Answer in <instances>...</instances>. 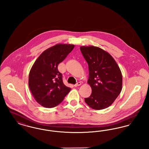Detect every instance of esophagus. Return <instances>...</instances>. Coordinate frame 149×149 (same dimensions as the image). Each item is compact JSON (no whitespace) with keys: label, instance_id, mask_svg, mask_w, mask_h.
<instances>
[{"label":"esophagus","instance_id":"34e87169","mask_svg":"<svg viewBox=\"0 0 149 149\" xmlns=\"http://www.w3.org/2000/svg\"><path fill=\"white\" fill-rule=\"evenodd\" d=\"M80 85H81V83H80V82H78V83H77L76 84H75V85H74V86L77 87V86H80Z\"/></svg>","mask_w":149,"mask_h":149}]
</instances>
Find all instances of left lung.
Wrapping results in <instances>:
<instances>
[{"label":"left lung","mask_w":149,"mask_h":149,"mask_svg":"<svg viewBox=\"0 0 149 149\" xmlns=\"http://www.w3.org/2000/svg\"><path fill=\"white\" fill-rule=\"evenodd\" d=\"M80 51L89 67L88 83L92 94L85 103L93 109L110 106L120 94L122 75L113 57L106 51L93 46H81Z\"/></svg>","instance_id":"1"}]
</instances>
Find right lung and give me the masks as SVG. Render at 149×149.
Wrapping results in <instances>:
<instances>
[{
  "mask_svg": "<svg viewBox=\"0 0 149 149\" xmlns=\"http://www.w3.org/2000/svg\"><path fill=\"white\" fill-rule=\"evenodd\" d=\"M74 45L57 44L37 58L29 71V86L36 102L45 108H53L63 102L71 90L63 83L58 65L74 48Z\"/></svg>",
  "mask_w": 149,
  "mask_h": 149,
  "instance_id": "obj_1",
  "label": "right lung"
}]
</instances>
